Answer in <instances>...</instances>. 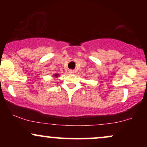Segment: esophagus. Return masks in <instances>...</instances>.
Here are the masks:
<instances>
[{
  "mask_svg": "<svg viewBox=\"0 0 147 147\" xmlns=\"http://www.w3.org/2000/svg\"><path fill=\"white\" fill-rule=\"evenodd\" d=\"M68 72L70 74H74V73H75V71H74V70H69Z\"/></svg>",
  "mask_w": 147,
  "mask_h": 147,
  "instance_id": "34e87169",
  "label": "esophagus"
}]
</instances>
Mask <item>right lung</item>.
<instances>
[{
    "mask_svg": "<svg viewBox=\"0 0 147 147\" xmlns=\"http://www.w3.org/2000/svg\"><path fill=\"white\" fill-rule=\"evenodd\" d=\"M60 75H59V74H55V75H53V77H55V78H58L59 77Z\"/></svg>",
    "mask_w": 147,
    "mask_h": 147,
    "instance_id": "1",
    "label": "right lung"
}]
</instances>
